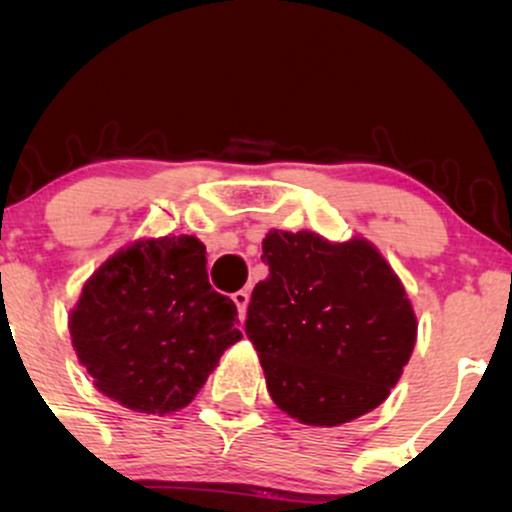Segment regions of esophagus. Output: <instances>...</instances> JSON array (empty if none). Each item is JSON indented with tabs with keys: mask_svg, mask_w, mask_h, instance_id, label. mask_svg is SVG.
Masks as SVG:
<instances>
[{
	"mask_svg": "<svg viewBox=\"0 0 512 512\" xmlns=\"http://www.w3.org/2000/svg\"><path fill=\"white\" fill-rule=\"evenodd\" d=\"M231 298H233V303L238 305L240 317H245V310H248V301H250V291L248 289H240V291L233 293Z\"/></svg>",
	"mask_w": 512,
	"mask_h": 512,
	"instance_id": "esophagus-1",
	"label": "esophagus"
}]
</instances>
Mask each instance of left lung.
Here are the masks:
<instances>
[{
    "instance_id": "1",
    "label": "left lung",
    "mask_w": 512,
    "mask_h": 512,
    "mask_svg": "<svg viewBox=\"0 0 512 512\" xmlns=\"http://www.w3.org/2000/svg\"><path fill=\"white\" fill-rule=\"evenodd\" d=\"M269 276L252 291L245 334L281 411L339 426L385 402L416 342L402 281L368 240L330 243L272 231Z\"/></svg>"
}]
</instances>
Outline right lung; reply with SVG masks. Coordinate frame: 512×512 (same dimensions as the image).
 <instances>
[{
	"label": "right lung",
	"mask_w": 512,
	"mask_h": 512,
	"mask_svg": "<svg viewBox=\"0 0 512 512\" xmlns=\"http://www.w3.org/2000/svg\"><path fill=\"white\" fill-rule=\"evenodd\" d=\"M69 330L98 390L146 414L190 404L243 337L236 303L211 289L207 250L192 236L144 240L110 257L86 281Z\"/></svg>",
	"instance_id": "add662e5"
}]
</instances>
